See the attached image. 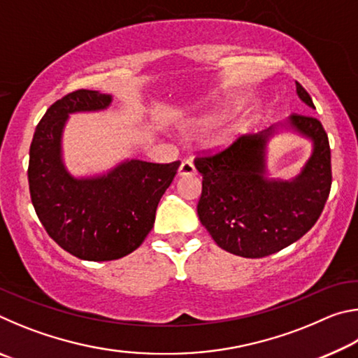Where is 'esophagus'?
<instances>
[{"label":"esophagus","instance_id":"esophagus-1","mask_svg":"<svg viewBox=\"0 0 358 358\" xmlns=\"http://www.w3.org/2000/svg\"><path fill=\"white\" fill-rule=\"evenodd\" d=\"M180 177H191V175H196V167L191 161H183L178 169Z\"/></svg>","mask_w":358,"mask_h":358}]
</instances>
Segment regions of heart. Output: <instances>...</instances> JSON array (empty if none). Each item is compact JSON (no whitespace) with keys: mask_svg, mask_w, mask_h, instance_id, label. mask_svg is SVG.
Masks as SVG:
<instances>
[{"mask_svg":"<svg viewBox=\"0 0 358 358\" xmlns=\"http://www.w3.org/2000/svg\"><path fill=\"white\" fill-rule=\"evenodd\" d=\"M220 120H221L220 115H207V117H203L201 121H199V126H201L202 129H211L215 128V126H217Z\"/></svg>","mask_w":358,"mask_h":358,"instance_id":"heart-1","label":"heart"}]
</instances>
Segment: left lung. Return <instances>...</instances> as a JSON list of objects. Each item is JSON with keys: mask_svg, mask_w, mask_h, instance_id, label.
<instances>
[{"mask_svg": "<svg viewBox=\"0 0 358 358\" xmlns=\"http://www.w3.org/2000/svg\"><path fill=\"white\" fill-rule=\"evenodd\" d=\"M296 94L314 108L299 82ZM281 128L311 138L313 155L290 181L265 177V150L275 128L241 136L227 148L194 159L202 173L197 215L216 245L235 256L259 259L292 245L310 230L325 207L331 187V153L322 123L292 113Z\"/></svg>", "mask_w": 358, "mask_h": 358, "instance_id": "obj_1", "label": "left lung"}]
</instances>
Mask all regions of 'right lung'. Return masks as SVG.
Returning a JSON list of instances; mask_svg holds the SVG:
<instances>
[{
    "mask_svg": "<svg viewBox=\"0 0 358 358\" xmlns=\"http://www.w3.org/2000/svg\"><path fill=\"white\" fill-rule=\"evenodd\" d=\"M110 102V94L93 90L66 94L47 108L29 147V196L41 224L64 251L93 262L124 257L142 245L180 167V161L131 159L101 177H72L62 159L66 120L69 113L102 110Z\"/></svg>",
    "mask_w": 358,
    "mask_h": 358,
    "instance_id": "1",
    "label": "right lung"
}]
</instances>
